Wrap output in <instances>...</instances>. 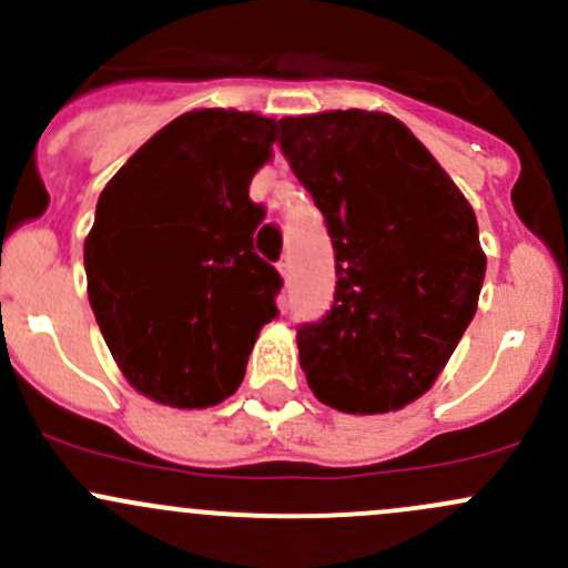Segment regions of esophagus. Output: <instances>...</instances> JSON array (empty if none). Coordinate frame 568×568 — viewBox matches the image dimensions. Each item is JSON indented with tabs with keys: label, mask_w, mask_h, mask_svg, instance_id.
Instances as JSON below:
<instances>
[{
	"label": "esophagus",
	"mask_w": 568,
	"mask_h": 568,
	"mask_svg": "<svg viewBox=\"0 0 568 568\" xmlns=\"http://www.w3.org/2000/svg\"><path fill=\"white\" fill-rule=\"evenodd\" d=\"M277 272L283 274V277H288V274H291V257H288V255H283V257H280V263H277Z\"/></svg>",
	"instance_id": "esophagus-1"
}]
</instances>
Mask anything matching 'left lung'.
I'll return each instance as SVG.
<instances>
[{
	"instance_id": "8db88e82",
	"label": "left lung",
	"mask_w": 568,
	"mask_h": 568,
	"mask_svg": "<svg viewBox=\"0 0 568 568\" xmlns=\"http://www.w3.org/2000/svg\"><path fill=\"white\" fill-rule=\"evenodd\" d=\"M277 142L335 247V302L296 332L307 385L348 415L400 409L437 382L478 311L473 205L393 114L283 118Z\"/></svg>"
}]
</instances>
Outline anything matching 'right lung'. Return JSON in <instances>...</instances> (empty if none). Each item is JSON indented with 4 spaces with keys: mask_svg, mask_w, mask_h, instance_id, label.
<instances>
[{
    "mask_svg": "<svg viewBox=\"0 0 568 568\" xmlns=\"http://www.w3.org/2000/svg\"><path fill=\"white\" fill-rule=\"evenodd\" d=\"M277 120L194 109L151 136L101 192L84 239L88 296L136 393L203 409L239 390L280 274L252 252L266 211L250 181Z\"/></svg>",
    "mask_w": 568,
    "mask_h": 568,
    "instance_id": "add662e5",
    "label": "right lung"
}]
</instances>
